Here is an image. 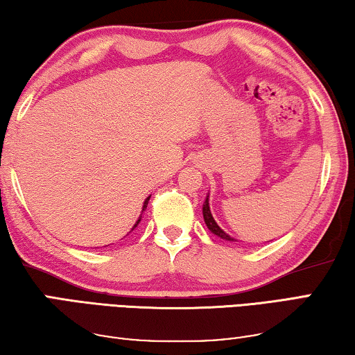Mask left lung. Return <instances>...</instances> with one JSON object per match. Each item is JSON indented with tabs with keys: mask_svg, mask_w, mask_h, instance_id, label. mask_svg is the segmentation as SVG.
<instances>
[{
	"mask_svg": "<svg viewBox=\"0 0 355 355\" xmlns=\"http://www.w3.org/2000/svg\"><path fill=\"white\" fill-rule=\"evenodd\" d=\"M202 216H205V222H206V225H207V228L211 230L214 234L216 236H218L220 239H225V241H234L232 239V237H230L228 234H226V232L220 228V226L217 225V222L216 220H214V217H212V214H211V209H209V200L206 198V202H205V206H202Z\"/></svg>",
	"mask_w": 355,
	"mask_h": 355,
	"instance_id": "obj_1",
	"label": "left lung"
}]
</instances>
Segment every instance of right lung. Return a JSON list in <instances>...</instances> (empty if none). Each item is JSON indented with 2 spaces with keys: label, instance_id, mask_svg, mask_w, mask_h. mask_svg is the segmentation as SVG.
<instances>
[{
  "label": "right lung",
  "instance_id": "right-lung-1",
  "mask_svg": "<svg viewBox=\"0 0 355 355\" xmlns=\"http://www.w3.org/2000/svg\"><path fill=\"white\" fill-rule=\"evenodd\" d=\"M149 198H150V196H148V198H146V201H144V206H143V211H144V209H146L148 207V201H149ZM139 220H141V218H139ZM139 220H138V222H137V225L139 223ZM137 225L135 226H133V228H137ZM132 228V230H133Z\"/></svg>",
  "mask_w": 355,
  "mask_h": 355
}]
</instances>
